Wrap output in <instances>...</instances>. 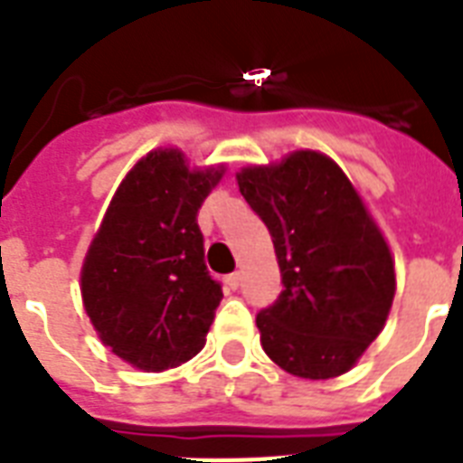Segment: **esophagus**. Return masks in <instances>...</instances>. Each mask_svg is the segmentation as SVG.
<instances>
[{
	"label": "esophagus",
	"instance_id": "esophagus-1",
	"mask_svg": "<svg viewBox=\"0 0 463 463\" xmlns=\"http://www.w3.org/2000/svg\"><path fill=\"white\" fill-rule=\"evenodd\" d=\"M240 283H242V276H240V273H231V276H225V285H228L231 290H238Z\"/></svg>",
	"mask_w": 463,
	"mask_h": 463
}]
</instances>
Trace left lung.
Listing matches in <instances>:
<instances>
[{"mask_svg":"<svg viewBox=\"0 0 463 463\" xmlns=\"http://www.w3.org/2000/svg\"><path fill=\"white\" fill-rule=\"evenodd\" d=\"M238 185L269 228L283 292L257 314L264 352L288 373L326 381L354 366L385 326L394 264L335 161L295 152L250 166Z\"/></svg>","mask_w":463,"mask_h":463,"instance_id":"1","label":"left lung"}]
</instances>
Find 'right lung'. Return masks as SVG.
<instances>
[{
    "label": "right lung",
    "instance_id": "1",
    "mask_svg": "<svg viewBox=\"0 0 463 463\" xmlns=\"http://www.w3.org/2000/svg\"><path fill=\"white\" fill-rule=\"evenodd\" d=\"M223 175L190 171L178 149L146 154L126 175L82 264V304L101 342L142 371L204 347L219 280L204 264L197 213Z\"/></svg>",
    "mask_w": 463,
    "mask_h": 463
}]
</instances>
